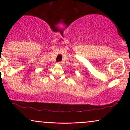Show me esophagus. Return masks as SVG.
I'll return each instance as SVG.
<instances>
[{
	"label": "esophagus",
	"instance_id": "esophagus-1",
	"mask_svg": "<svg viewBox=\"0 0 130 130\" xmlns=\"http://www.w3.org/2000/svg\"><path fill=\"white\" fill-rule=\"evenodd\" d=\"M62 63H63V62H59V63L60 64V65H62Z\"/></svg>",
	"mask_w": 130,
	"mask_h": 130
}]
</instances>
